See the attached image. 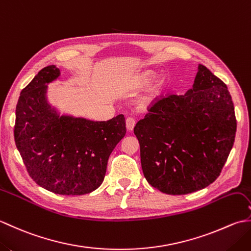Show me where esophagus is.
<instances>
[{
	"label": "esophagus",
	"mask_w": 251,
	"mask_h": 251,
	"mask_svg": "<svg viewBox=\"0 0 251 251\" xmlns=\"http://www.w3.org/2000/svg\"><path fill=\"white\" fill-rule=\"evenodd\" d=\"M136 122L135 120L132 119V117H127L126 119V128L128 131H132L134 130V127H135Z\"/></svg>",
	"instance_id": "esophagus-1"
}]
</instances>
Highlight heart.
<instances>
[{
  "mask_svg": "<svg viewBox=\"0 0 251 251\" xmlns=\"http://www.w3.org/2000/svg\"><path fill=\"white\" fill-rule=\"evenodd\" d=\"M155 77L156 75L154 73H147L140 78L139 85L140 86H147V85L151 84ZM161 93H162V83H158L139 99V105L141 108H147V106L152 104L154 101L157 99V97L161 95Z\"/></svg>",
  "mask_w": 251,
  "mask_h": 251,
  "instance_id": "obj_1",
  "label": "heart"
}]
</instances>
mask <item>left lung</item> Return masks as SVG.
Listing matches in <instances>:
<instances>
[{
  "label": "left lung",
  "instance_id": "obj_1",
  "mask_svg": "<svg viewBox=\"0 0 251 251\" xmlns=\"http://www.w3.org/2000/svg\"><path fill=\"white\" fill-rule=\"evenodd\" d=\"M134 132L149 183L172 195L196 192L219 177L233 148L232 97L220 78L199 65L192 88L157 100Z\"/></svg>",
  "mask_w": 251,
  "mask_h": 251
}]
</instances>
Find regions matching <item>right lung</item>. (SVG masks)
Wrapping results in <instances>:
<instances>
[{
  "mask_svg": "<svg viewBox=\"0 0 251 251\" xmlns=\"http://www.w3.org/2000/svg\"><path fill=\"white\" fill-rule=\"evenodd\" d=\"M56 66L36 74L16 106L15 142L30 177L52 193L83 195L98 189L112 151L126 134L125 117L95 122L60 114L47 100Z\"/></svg>",
  "mask_w": 251,
  "mask_h": 251,
  "instance_id": "right-lung-1",
  "label": "right lung"
}]
</instances>
